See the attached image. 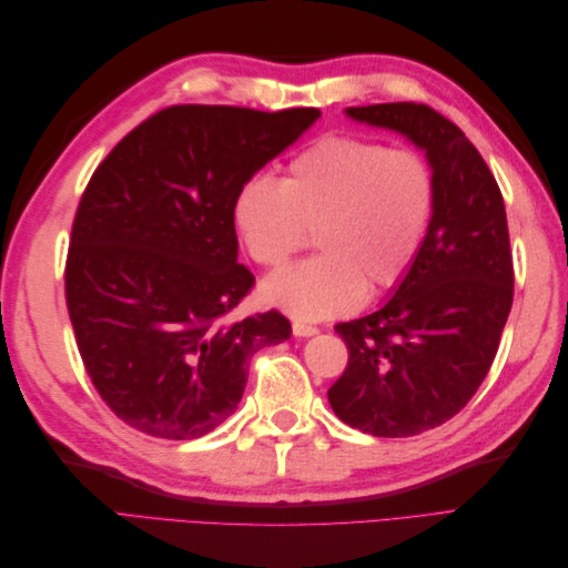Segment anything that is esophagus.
<instances>
[{
  "mask_svg": "<svg viewBox=\"0 0 568 568\" xmlns=\"http://www.w3.org/2000/svg\"><path fill=\"white\" fill-rule=\"evenodd\" d=\"M291 329H294V336H315L320 332L317 326L307 324V322H301V320H296L294 324H291Z\"/></svg>",
  "mask_w": 568,
  "mask_h": 568,
  "instance_id": "34e87169",
  "label": "esophagus"
}]
</instances>
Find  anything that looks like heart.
Masks as SVG:
<instances>
[{
	"instance_id": "obj_1",
	"label": "heart",
	"mask_w": 568,
	"mask_h": 568,
	"mask_svg": "<svg viewBox=\"0 0 568 568\" xmlns=\"http://www.w3.org/2000/svg\"><path fill=\"white\" fill-rule=\"evenodd\" d=\"M434 165L415 149L355 134H324L296 153L280 184L246 180L232 222L255 265L280 270L315 232L320 255L263 284L270 305L322 320L346 313L365 291L379 296L415 267L436 213Z\"/></svg>"
}]
</instances>
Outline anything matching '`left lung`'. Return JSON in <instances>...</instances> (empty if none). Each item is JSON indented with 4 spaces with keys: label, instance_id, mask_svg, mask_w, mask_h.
I'll list each match as a JSON object with an SVG mask.
<instances>
[{
    "label": "left lung",
    "instance_id": "8db88e82",
    "mask_svg": "<svg viewBox=\"0 0 568 568\" xmlns=\"http://www.w3.org/2000/svg\"><path fill=\"white\" fill-rule=\"evenodd\" d=\"M359 123L405 134L426 151L436 213L415 267L367 317L341 322L348 365L329 388L341 422L407 438L453 419L484 384L514 301L503 192L464 132L426 104L351 106Z\"/></svg>",
    "mask_w": 568,
    "mask_h": 568
}]
</instances>
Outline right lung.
I'll use <instances>...</instances> for the list:
<instances>
[{"instance_id": "1", "label": "right lung", "mask_w": 568, "mask_h": 568, "mask_svg": "<svg viewBox=\"0 0 568 568\" xmlns=\"http://www.w3.org/2000/svg\"><path fill=\"white\" fill-rule=\"evenodd\" d=\"M320 118L182 104L146 118L84 186L65 257V305L90 379L146 436L192 440L236 409L255 351L288 320L227 322L255 277L236 263L232 203Z\"/></svg>"}]
</instances>
